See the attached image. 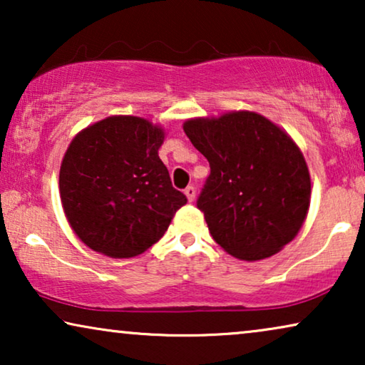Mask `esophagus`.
Listing matches in <instances>:
<instances>
[{
  "instance_id": "obj_1",
  "label": "esophagus",
  "mask_w": 365,
  "mask_h": 365,
  "mask_svg": "<svg viewBox=\"0 0 365 365\" xmlns=\"http://www.w3.org/2000/svg\"><path fill=\"white\" fill-rule=\"evenodd\" d=\"M184 194H186L187 201L192 202L194 199H196V187H194V186H187L186 189H184Z\"/></svg>"
}]
</instances>
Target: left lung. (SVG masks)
<instances>
[{
  "instance_id": "obj_1",
  "label": "left lung",
  "mask_w": 365,
  "mask_h": 365,
  "mask_svg": "<svg viewBox=\"0 0 365 365\" xmlns=\"http://www.w3.org/2000/svg\"><path fill=\"white\" fill-rule=\"evenodd\" d=\"M182 129L211 166L197 207L224 251L261 261L297 236L311 204V174L284 129L254 111L192 118Z\"/></svg>"
}]
</instances>
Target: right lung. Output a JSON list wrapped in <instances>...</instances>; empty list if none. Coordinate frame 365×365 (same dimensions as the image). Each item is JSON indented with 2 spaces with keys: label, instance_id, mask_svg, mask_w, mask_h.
Wrapping results in <instances>:
<instances>
[{
  "label": "right lung",
  "instance_id": "obj_1",
  "mask_svg": "<svg viewBox=\"0 0 365 365\" xmlns=\"http://www.w3.org/2000/svg\"><path fill=\"white\" fill-rule=\"evenodd\" d=\"M164 129L109 116L79 131L64 153L59 196L69 226L89 249L134 257L156 244L187 202L159 159Z\"/></svg>",
  "mask_w": 365,
  "mask_h": 365
}]
</instances>
